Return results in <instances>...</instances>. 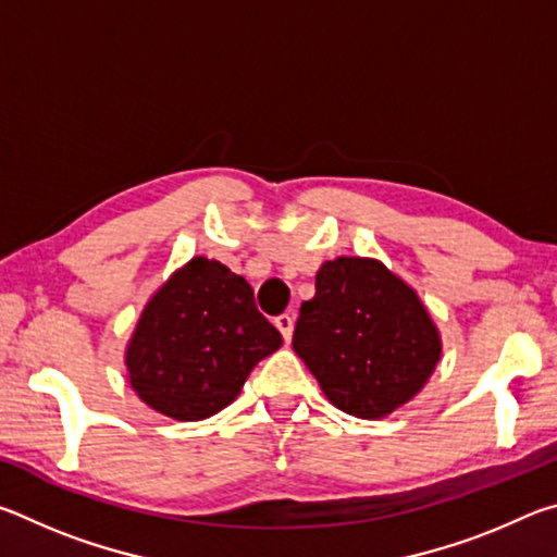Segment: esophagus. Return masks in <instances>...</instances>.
Masks as SVG:
<instances>
[{"label": "esophagus", "mask_w": 557, "mask_h": 557, "mask_svg": "<svg viewBox=\"0 0 557 557\" xmlns=\"http://www.w3.org/2000/svg\"><path fill=\"white\" fill-rule=\"evenodd\" d=\"M275 326L280 329L282 338H285V342H289V338H292V332H295V317H289V314H280V317L275 319Z\"/></svg>", "instance_id": "1"}]
</instances>
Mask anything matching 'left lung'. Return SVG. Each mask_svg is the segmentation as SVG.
Returning <instances> with one entry per match:
<instances>
[{"label": "left lung", "instance_id": "obj_1", "mask_svg": "<svg viewBox=\"0 0 557 557\" xmlns=\"http://www.w3.org/2000/svg\"><path fill=\"white\" fill-rule=\"evenodd\" d=\"M292 348L326 400L379 420L412 400L442 356V336L408 282L375 258L326 260L299 307Z\"/></svg>", "mask_w": 557, "mask_h": 557}]
</instances>
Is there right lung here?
Here are the masks:
<instances>
[{
    "mask_svg": "<svg viewBox=\"0 0 557 557\" xmlns=\"http://www.w3.org/2000/svg\"><path fill=\"white\" fill-rule=\"evenodd\" d=\"M282 336L258 312L252 287L219 260L174 270L137 319L125 348L137 398L172 420L196 422L238 398Z\"/></svg>",
    "mask_w": 557,
    "mask_h": 557,
    "instance_id": "add662e5",
    "label": "right lung"
}]
</instances>
